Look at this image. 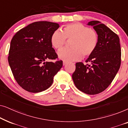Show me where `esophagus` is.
Wrapping results in <instances>:
<instances>
[{
    "instance_id": "1",
    "label": "esophagus",
    "mask_w": 128,
    "mask_h": 128,
    "mask_svg": "<svg viewBox=\"0 0 128 128\" xmlns=\"http://www.w3.org/2000/svg\"><path fill=\"white\" fill-rule=\"evenodd\" d=\"M67 64H68V62H66V61H64V62H63V65L64 66H65Z\"/></svg>"
}]
</instances>
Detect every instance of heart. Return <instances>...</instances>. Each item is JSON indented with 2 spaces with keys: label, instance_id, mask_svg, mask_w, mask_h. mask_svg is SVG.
<instances>
[{
  "label": "heart",
  "instance_id": "heart-1",
  "mask_svg": "<svg viewBox=\"0 0 128 128\" xmlns=\"http://www.w3.org/2000/svg\"><path fill=\"white\" fill-rule=\"evenodd\" d=\"M66 38L72 39L70 44L71 47L62 49L58 52L59 58L66 62L78 60L83 56L92 55L98 41L97 32L80 22L67 24L63 31L60 29L54 31L50 37L51 44L55 49L59 50L65 44Z\"/></svg>",
  "mask_w": 128,
  "mask_h": 128
}]
</instances>
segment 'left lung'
<instances>
[{"label": "left lung", "instance_id": "8db88e82", "mask_svg": "<svg viewBox=\"0 0 128 128\" xmlns=\"http://www.w3.org/2000/svg\"><path fill=\"white\" fill-rule=\"evenodd\" d=\"M87 25L92 26L97 32L98 45L86 60L90 64L76 63L72 78L78 90L94 95L106 90L116 76L120 65L121 50L118 35L105 24L92 21Z\"/></svg>", "mask_w": 128, "mask_h": 128}]
</instances>
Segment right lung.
I'll use <instances>...</instances> for the list:
<instances>
[{
  "instance_id": "add662e5",
  "label": "right lung",
  "mask_w": 128,
  "mask_h": 128,
  "mask_svg": "<svg viewBox=\"0 0 128 128\" xmlns=\"http://www.w3.org/2000/svg\"><path fill=\"white\" fill-rule=\"evenodd\" d=\"M59 24L50 22H32L19 30L12 38L8 61L14 78L22 88L31 92L48 89L63 66L52 48L50 37Z\"/></svg>"
}]
</instances>
